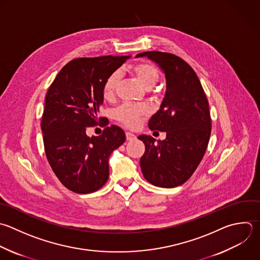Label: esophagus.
Masks as SVG:
<instances>
[{"label": "esophagus", "instance_id": "obj_1", "mask_svg": "<svg viewBox=\"0 0 260 260\" xmlns=\"http://www.w3.org/2000/svg\"><path fill=\"white\" fill-rule=\"evenodd\" d=\"M126 138L128 141H132V140L136 139V136L131 132H126Z\"/></svg>", "mask_w": 260, "mask_h": 260}]
</instances>
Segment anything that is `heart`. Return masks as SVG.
<instances>
[{"mask_svg":"<svg viewBox=\"0 0 260 260\" xmlns=\"http://www.w3.org/2000/svg\"><path fill=\"white\" fill-rule=\"evenodd\" d=\"M132 71L140 84L146 89L152 88L158 82L160 77L158 68L154 64L147 61L136 63L132 67ZM120 80L121 74L119 71H114L108 76L103 88V95L106 100H112L115 96ZM149 113L150 111L146 106L124 104L115 110L114 116L116 120L123 125L130 128H135L139 125L140 120L149 115Z\"/></svg>","mask_w":260,"mask_h":260,"instance_id":"1","label":"heart"}]
</instances>
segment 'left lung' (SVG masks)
<instances>
[{
  "label": "left lung",
  "instance_id": "8db88e82",
  "mask_svg": "<svg viewBox=\"0 0 260 260\" xmlns=\"http://www.w3.org/2000/svg\"><path fill=\"white\" fill-rule=\"evenodd\" d=\"M136 57L157 63L167 79L160 109L148 122L151 131L167 132V137L154 142L150 135L138 136L145 145L141 171L150 184L174 188L192 176L205 153L211 132L208 101L195 71L180 57L157 51Z\"/></svg>",
  "mask_w": 260,
  "mask_h": 260
}]
</instances>
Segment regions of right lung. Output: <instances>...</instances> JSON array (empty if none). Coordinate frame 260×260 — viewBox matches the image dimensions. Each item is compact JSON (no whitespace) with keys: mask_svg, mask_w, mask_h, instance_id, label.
Instances as JSON below:
<instances>
[{"mask_svg":"<svg viewBox=\"0 0 260 260\" xmlns=\"http://www.w3.org/2000/svg\"><path fill=\"white\" fill-rule=\"evenodd\" d=\"M128 56L77 58L66 64L51 84L42 118L48 161L60 182L69 190L87 194L101 189L109 179V156L126 136L115 125L100 136L88 137L87 127L96 119L104 102L108 76L122 66Z\"/></svg>","mask_w":260,"mask_h":260,"instance_id":"1","label":"right lung"}]
</instances>
